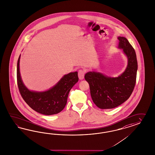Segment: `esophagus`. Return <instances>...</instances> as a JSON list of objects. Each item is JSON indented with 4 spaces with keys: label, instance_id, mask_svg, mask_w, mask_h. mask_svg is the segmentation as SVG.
Listing matches in <instances>:
<instances>
[{
    "label": "esophagus",
    "instance_id": "1",
    "mask_svg": "<svg viewBox=\"0 0 155 155\" xmlns=\"http://www.w3.org/2000/svg\"><path fill=\"white\" fill-rule=\"evenodd\" d=\"M84 74H85V71L82 69H81L78 71V77L80 80H83L84 78Z\"/></svg>",
    "mask_w": 155,
    "mask_h": 155
}]
</instances>
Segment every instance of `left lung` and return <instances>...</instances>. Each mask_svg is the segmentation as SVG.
<instances>
[{"instance_id": "1", "label": "left lung", "mask_w": 155, "mask_h": 155, "mask_svg": "<svg viewBox=\"0 0 155 155\" xmlns=\"http://www.w3.org/2000/svg\"><path fill=\"white\" fill-rule=\"evenodd\" d=\"M119 48L123 49L128 58L125 71L117 77H108L103 74L90 71L84 75L89 83L91 98L101 109L117 107L130 98L136 84L137 62L136 53L127 38L118 37Z\"/></svg>"}]
</instances>
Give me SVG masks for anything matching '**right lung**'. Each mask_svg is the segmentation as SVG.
Segmentation results:
<instances>
[{
	"instance_id": "obj_1",
	"label": "right lung",
	"mask_w": 155,
	"mask_h": 155,
	"mask_svg": "<svg viewBox=\"0 0 155 155\" xmlns=\"http://www.w3.org/2000/svg\"><path fill=\"white\" fill-rule=\"evenodd\" d=\"M20 55L17 64V82L20 93L28 106L46 115L56 114L65 107L69 91L78 81L77 71L64 75L51 89L45 91H30L24 84L19 71Z\"/></svg>"
}]
</instances>
